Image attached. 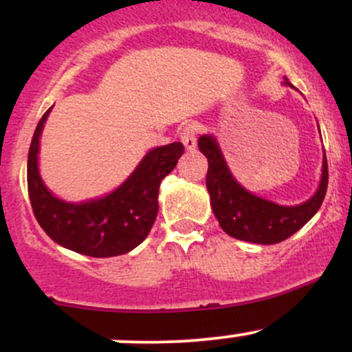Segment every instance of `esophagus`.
<instances>
[{
	"label": "esophagus",
	"instance_id": "obj_1",
	"mask_svg": "<svg viewBox=\"0 0 352 352\" xmlns=\"http://www.w3.org/2000/svg\"><path fill=\"white\" fill-rule=\"evenodd\" d=\"M180 140H182V144H184L185 151H187V152L195 151V147H197V135H195V129H193V125H187V127H185L184 131H182Z\"/></svg>",
	"mask_w": 352,
	"mask_h": 352
}]
</instances>
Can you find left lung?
Wrapping results in <instances>:
<instances>
[{
  "instance_id": "obj_1",
  "label": "left lung",
  "mask_w": 352,
  "mask_h": 352,
  "mask_svg": "<svg viewBox=\"0 0 352 352\" xmlns=\"http://www.w3.org/2000/svg\"><path fill=\"white\" fill-rule=\"evenodd\" d=\"M283 84L293 87L288 78ZM319 127V125H318ZM200 152L207 157V190L210 205L221 230L236 240L258 245H274L286 240L318 213L328 190V162L322 155L321 180L313 197L298 205H280L246 190L230 170L217 137H199Z\"/></svg>"
}]
</instances>
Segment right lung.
Returning <instances> with one entry per match:
<instances>
[{
	"label": "right lung",
	"mask_w": 352,
	"mask_h": 352,
	"mask_svg": "<svg viewBox=\"0 0 352 352\" xmlns=\"http://www.w3.org/2000/svg\"><path fill=\"white\" fill-rule=\"evenodd\" d=\"M51 111L47 109L39 120L28 153V192L36 220L51 240L86 256L109 258L132 252L151 232L159 212L160 182L175 168L184 145L153 147L112 192L67 201L46 187L39 172V140Z\"/></svg>",
	"instance_id": "right-lung-1"
}]
</instances>
